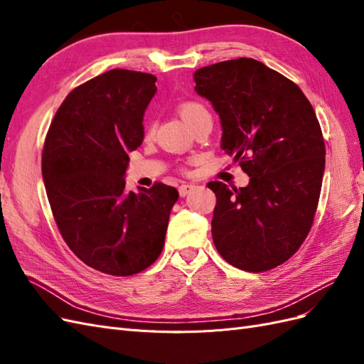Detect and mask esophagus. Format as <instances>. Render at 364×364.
Returning a JSON list of instances; mask_svg holds the SVG:
<instances>
[{
	"label": "esophagus",
	"instance_id": "34e87169",
	"mask_svg": "<svg viewBox=\"0 0 364 364\" xmlns=\"http://www.w3.org/2000/svg\"><path fill=\"white\" fill-rule=\"evenodd\" d=\"M193 190H194L193 183H182L179 186V194H181V197H185L186 194H190Z\"/></svg>",
	"mask_w": 364,
	"mask_h": 364
}]
</instances>
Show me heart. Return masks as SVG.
Masks as SVG:
<instances>
[{"label":"heart","instance_id":"b5f03b06","mask_svg":"<svg viewBox=\"0 0 364 364\" xmlns=\"http://www.w3.org/2000/svg\"><path fill=\"white\" fill-rule=\"evenodd\" d=\"M178 112H179V115L182 117L185 123L188 124L191 129L194 127V124L202 117L208 115L206 107L200 103H197V102H183V103H181L179 107H178ZM151 130H153V124L149 126V132H151Z\"/></svg>","mask_w":364,"mask_h":364}]
</instances>
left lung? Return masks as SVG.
Segmentation results:
<instances>
[{
	"mask_svg": "<svg viewBox=\"0 0 364 364\" xmlns=\"http://www.w3.org/2000/svg\"><path fill=\"white\" fill-rule=\"evenodd\" d=\"M194 82L222 121V149L250 178L238 190L208 183L214 245L237 269L270 270L311 229L325 170L321 124L301 87L255 59L209 65Z\"/></svg>",
	"mask_w": 364,
	"mask_h": 364,
	"instance_id": "obj_1",
	"label": "left lung"
}]
</instances>
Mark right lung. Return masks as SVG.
I'll use <instances>...</instances> for the list:
<instances>
[{
	"label": "right lung",
	"instance_id": "obj_1",
	"mask_svg": "<svg viewBox=\"0 0 364 364\" xmlns=\"http://www.w3.org/2000/svg\"><path fill=\"white\" fill-rule=\"evenodd\" d=\"M156 77L111 70L73 90L54 115L42 178L68 247L86 266L114 277L139 273L161 255L173 186L126 191L129 153L144 139V112Z\"/></svg>",
	"mask_w": 364,
	"mask_h": 364
}]
</instances>
